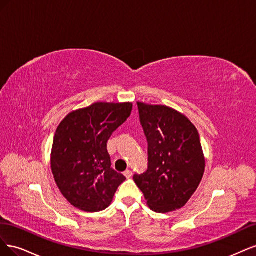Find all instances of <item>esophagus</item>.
Segmentation results:
<instances>
[{
  "label": "esophagus",
  "mask_w": 256,
  "mask_h": 256,
  "mask_svg": "<svg viewBox=\"0 0 256 256\" xmlns=\"http://www.w3.org/2000/svg\"><path fill=\"white\" fill-rule=\"evenodd\" d=\"M124 175H125L127 178H130L131 176H132V172H131L130 170H126V171L124 172Z\"/></svg>",
  "instance_id": "1"
}]
</instances>
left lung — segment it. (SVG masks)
I'll list each match as a JSON object with an SVG mask.
<instances>
[{"label": "left lung", "instance_id": "obj_1", "mask_svg": "<svg viewBox=\"0 0 256 256\" xmlns=\"http://www.w3.org/2000/svg\"><path fill=\"white\" fill-rule=\"evenodd\" d=\"M140 122L148 143V168L134 180L147 205L170 212L187 204L205 171V158L196 126L166 106L138 102Z\"/></svg>", "mask_w": 256, "mask_h": 256}]
</instances>
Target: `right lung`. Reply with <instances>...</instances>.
Wrapping results in <instances>:
<instances>
[{
	"label": "right lung",
	"mask_w": 256,
	"mask_h": 256,
	"mask_svg": "<svg viewBox=\"0 0 256 256\" xmlns=\"http://www.w3.org/2000/svg\"><path fill=\"white\" fill-rule=\"evenodd\" d=\"M132 104L96 102L69 113L53 138L51 170L60 191L86 212L109 207L126 177L111 168L106 143L131 114Z\"/></svg>",
	"instance_id": "right-lung-1"
}]
</instances>
